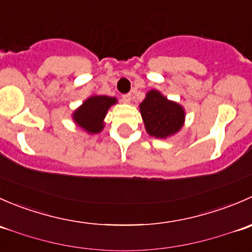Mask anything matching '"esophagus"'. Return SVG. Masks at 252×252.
I'll use <instances>...</instances> for the list:
<instances>
[{
  "label": "esophagus",
  "mask_w": 252,
  "mask_h": 252,
  "mask_svg": "<svg viewBox=\"0 0 252 252\" xmlns=\"http://www.w3.org/2000/svg\"><path fill=\"white\" fill-rule=\"evenodd\" d=\"M122 100H123V102L129 103L131 101V95L130 94H124V95L122 96Z\"/></svg>",
  "instance_id": "obj_1"
}]
</instances>
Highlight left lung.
<instances>
[{"mask_svg":"<svg viewBox=\"0 0 252 252\" xmlns=\"http://www.w3.org/2000/svg\"><path fill=\"white\" fill-rule=\"evenodd\" d=\"M145 128L151 136L167 138L177 133L184 122V110L167 100L158 91L151 90L140 105Z\"/></svg>","mask_w":252,"mask_h":252,"instance_id":"8db88e82","label":"left lung"}]
</instances>
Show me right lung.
Wrapping results in <instances>:
<instances>
[{"mask_svg":"<svg viewBox=\"0 0 252 252\" xmlns=\"http://www.w3.org/2000/svg\"><path fill=\"white\" fill-rule=\"evenodd\" d=\"M117 100L108 96H91L73 114V118L79 126L89 133H98L103 128V118L108 108Z\"/></svg>","mask_w":252,"mask_h":252,"instance_id":"1","label":"right lung"}]
</instances>
